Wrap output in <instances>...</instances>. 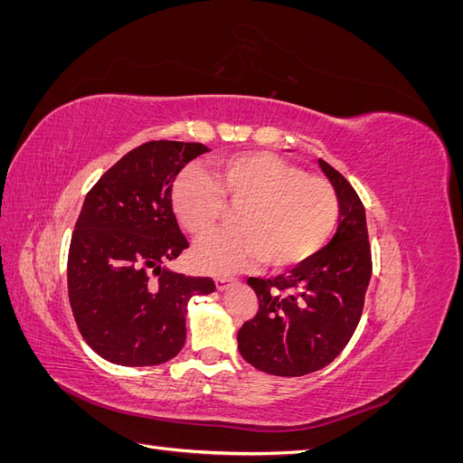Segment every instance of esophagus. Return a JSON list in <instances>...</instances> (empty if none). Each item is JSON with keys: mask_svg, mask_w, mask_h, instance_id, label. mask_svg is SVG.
I'll list each match as a JSON object with an SVG mask.
<instances>
[{"mask_svg": "<svg viewBox=\"0 0 463 463\" xmlns=\"http://www.w3.org/2000/svg\"><path fill=\"white\" fill-rule=\"evenodd\" d=\"M214 282H216V288H218L220 291H223L226 288H230L232 284H235V279H233V278H228V276H216Z\"/></svg>", "mask_w": 463, "mask_h": 463, "instance_id": "obj_1", "label": "esophagus"}]
</instances>
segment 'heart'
<instances>
[{
	"label": "heart",
	"mask_w": 463,
	"mask_h": 463,
	"mask_svg": "<svg viewBox=\"0 0 463 463\" xmlns=\"http://www.w3.org/2000/svg\"><path fill=\"white\" fill-rule=\"evenodd\" d=\"M177 222L194 240L213 235L237 208L235 230L213 237L193 255L199 269L232 274L260 260L289 269L317 255L332 235L340 201L326 179L307 175L269 152H243L214 162L210 177L187 167L172 185Z\"/></svg>",
	"instance_id": "1"
}]
</instances>
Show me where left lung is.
Segmentation results:
<instances>
[{"mask_svg":"<svg viewBox=\"0 0 463 463\" xmlns=\"http://www.w3.org/2000/svg\"><path fill=\"white\" fill-rule=\"evenodd\" d=\"M340 201L332 241L289 274L249 278L259 311L237 332V347L255 369L303 376L326 367L352 340L373 272L365 206L349 181L318 160Z\"/></svg>","mask_w":463,"mask_h":463,"instance_id":"obj_1","label":"left lung"}]
</instances>
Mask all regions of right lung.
Masks as SVG:
<instances>
[{
  "instance_id": "right-lung-1",
  "label": "right lung",
  "mask_w": 463,
  "mask_h": 463,
  "mask_svg": "<svg viewBox=\"0 0 463 463\" xmlns=\"http://www.w3.org/2000/svg\"><path fill=\"white\" fill-rule=\"evenodd\" d=\"M204 152L201 143H145L87 193L69 245L67 291L80 335L109 363L146 367L175 357L189 299L216 289L210 278L162 266L189 247L172 208L174 177Z\"/></svg>"
}]
</instances>
